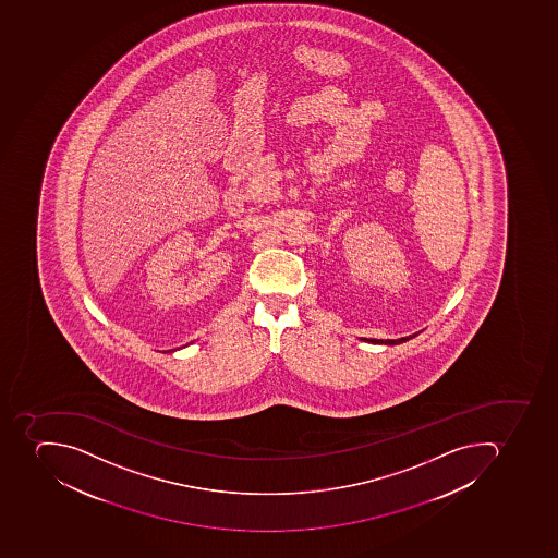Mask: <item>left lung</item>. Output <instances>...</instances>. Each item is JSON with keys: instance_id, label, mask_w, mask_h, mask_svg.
<instances>
[{"instance_id": "8db88e82", "label": "left lung", "mask_w": 558, "mask_h": 558, "mask_svg": "<svg viewBox=\"0 0 558 558\" xmlns=\"http://www.w3.org/2000/svg\"><path fill=\"white\" fill-rule=\"evenodd\" d=\"M417 335L418 333H413V337H417ZM410 338H412V335H410V337L398 338V340H389V338H387V340H383V338H361V340H363V342L368 343H384V345H396V343L407 342V340H410Z\"/></svg>"}]
</instances>
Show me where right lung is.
Returning <instances> with one entry per match:
<instances>
[{
    "label": "right lung",
    "mask_w": 558,
    "mask_h": 558,
    "mask_svg": "<svg viewBox=\"0 0 558 558\" xmlns=\"http://www.w3.org/2000/svg\"><path fill=\"white\" fill-rule=\"evenodd\" d=\"M186 345H189V343H186ZM186 345H183V347H186ZM174 351H178V349H171V351H167V352H174Z\"/></svg>",
    "instance_id": "right-lung-1"
}]
</instances>
